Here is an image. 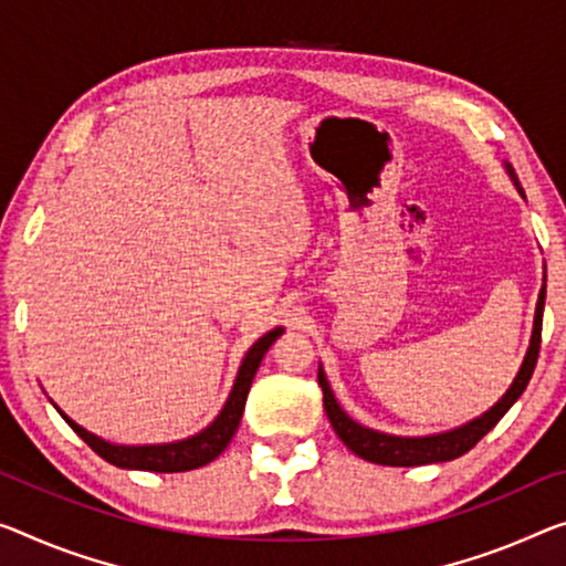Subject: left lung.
<instances>
[{"instance_id": "1", "label": "left lung", "mask_w": 566, "mask_h": 566, "mask_svg": "<svg viewBox=\"0 0 566 566\" xmlns=\"http://www.w3.org/2000/svg\"><path fill=\"white\" fill-rule=\"evenodd\" d=\"M506 171L511 181H514L518 195L524 197V189L518 185V177L514 169L506 164ZM544 298H546V285H542L538 291V301H536V313H534V332H532V344H528V352L524 356V364L516 374L514 385L509 387V392L503 395L499 402H495L489 412H483L475 420L460 424L455 430L448 432H438V434H424V438H402V434H387L371 428H364L356 420H352L349 415L342 410V405L336 402V397L328 387V379L324 369L318 367V385L321 392H324V410L332 420L334 430L338 438L344 440V446L352 450L369 463H379V465H397V468H412V465H428V463H446V460H455L460 455H465L478 440L483 438L485 432H491L495 428V422L501 420L503 415L511 410V405L524 395V389L532 379L536 359H538V346H542V318H544Z\"/></svg>"}]
</instances>
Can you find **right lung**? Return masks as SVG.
Here are the masks:
<instances>
[{"mask_svg":"<svg viewBox=\"0 0 566 566\" xmlns=\"http://www.w3.org/2000/svg\"><path fill=\"white\" fill-rule=\"evenodd\" d=\"M281 334H283V328L277 326V328H273V332H268L265 336H260L258 342L250 346L245 359H242V364H240L238 379H234L232 392L228 397V402H224L222 412L214 417L212 424H207L202 432H197L187 440L164 442V446H113V442L103 440V438H98V434H93L85 428H81V424L73 422L65 412H60L57 407L55 410L63 415V420L77 432V438H83L85 442H88L93 453H98L103 460H108L111 465L128 468V471H151V473L195 471V468L212 463V460L230 446L232 434L240 424L242 410H245L250 385H253L260 361H263L265 352L271 349V344Z\"/></svg>","mask_w":566,"mask_h":566,"instance_id":"right-lung-1","label":"right lung"}]
</instances>
